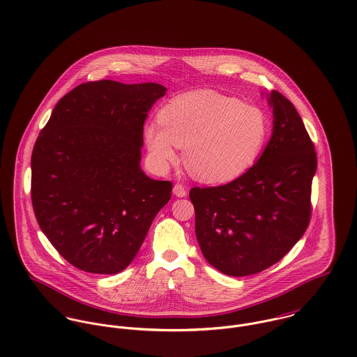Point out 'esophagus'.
<instances>
[{
  "instance_id": "obj_1",
  "label": "esophagus",
  "mask_w": 357,
  "mask_h": 357,
  "mask_svg": "<svg viewBox=\"0 0 357 357\" xmlns=\"http://www.w3.org/2000/svg\"><path fill=\"white\" fill-rule=\"evenodd\" d=\"M172 192H174V195H175L176 197H185V196L188 195V190H186V188H185L183 185H181V183H176V185L174 186Z\"/></svg>"
}]
</instances>
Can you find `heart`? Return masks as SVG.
I'll use <instances>...</instances> for the list:
<instances>
[{"mask_svg":"<svg viewBox=\"0 0 357 357\" xmlns=\"http://www.w3.org/2000/svg\"><path fill=\"white\" fill-rule=\"evenodd\" d=\"M268 134V119L257 106L200 89L171 99L158 123L144 126L143 141L155 169L175 162L185 144L186 165L197 179L225 183L255 164Z\"/></svg>","mask_w":357,"mask_h":357,"instance_id":"1","label":"heart"}]
</instances>
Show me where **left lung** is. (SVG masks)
Instances as JSON below:
<instances>
[{"label":"left lung","mask_w":357,"mask_h":357,"mask_svg":"<svg viewBox=\"0 0 357 357\" xmlns=\"http://www.w3.org/2000/svg\"><path fill=\"white\" fill-rule=\"evenodd\" d=\"M273 132L259 160L237 179L189 193L204 258L227 276L259 273L296 244L310 222L317 157L301 116L278 91L268 95Z\"/></svg>","instance_id":"1"}]
</instances>
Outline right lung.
Masks as SVG:
<instances>
[{"label": "right lung", "mask_w": 357, "mask_h": 357, "mask_svg": "<svg viewBox=\"0 0 357 357\" xmlns=\"http://www.w3.org/2000/svg\"><path fill=\"white\" fill-rule=\"evenodd\" d=\"M167 88L84 82L66 93L31 154V203L56 251L79 271L116 275L138 254L172 183L141 169L143 124Z\"/></svg>", "instance_id": "right-lung-1"}]
</instances>
